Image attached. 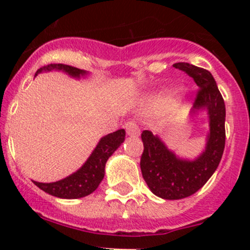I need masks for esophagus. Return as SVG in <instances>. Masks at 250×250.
Here are the masks:
<instances>
[{"instance_id": "1", "label": "esophagus", "mask_w": 250, "mask_h": 250, "mask_svg": "<svg viewBox=\"0 0 250 250\" xmlns=\"http://www.w3.org/2000/svg\"><path fill=\"white\" fill-rule=\"evenodd\" d=\"M125 130H127V134L129 135V137H139L140 135V129L134 121H129V122H127L125 125Z\"/></svg>"}]
</instances>
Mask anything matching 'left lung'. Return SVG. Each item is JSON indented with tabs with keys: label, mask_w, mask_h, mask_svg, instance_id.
<instances>
[{
	"label": "left lung",
	"mask_w": 250,
	"mask_h": 250,
	"mask_svg": "<svg viewBox=\"0 0 250 250\" xmlns=\"http://www.w3.org/2000/svg\"><path fill=\"white\" fill-rule=\"evenodd\" d=\"M173 66L185 71L200 87L190 117L207 112L209 130L202 152L195 158L180 157L157 134L143 132V178L151 192L163 200L186 198L203 188L218 168L225 147V103L213 75L188 62H176Z\"/></svg>",
	"instance_id": "1"
}]
</instances>
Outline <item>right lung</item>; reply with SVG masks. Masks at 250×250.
Masks as SVG:
<instances>
[{
    "label": "right lung",
    "mask_w": 250,
    "mask_h": 250,
    "mask_svg": "<svg viewBox=\"0 0 250 250\" xmlns=\"http://www.w3.org/2000/svg\"><path fill=\"white\" fill-rule=\"evenodd\" d=\"M49 71H62L76 80L85 78L89 75L88 71L70 66V65L50 64L37 70L35 77L41 72ZM125 138V129L116 130V132L104 135L103 138H100L99 143L97 144L95 148L92 151L87 161L83 163L82 167L78 168L75 173L70 174L69 176L62 179V180L54 181V183H39L35 180H32V183L37 188L43 190L44 192L49 193L54 197L65 198V200H76V198L85 197L94 192L99 184L102 183L105 175V165H106L107 160L122 145Z\"/></svg>",
    "instance_id": "right-lung-1"
}]
</instances>
